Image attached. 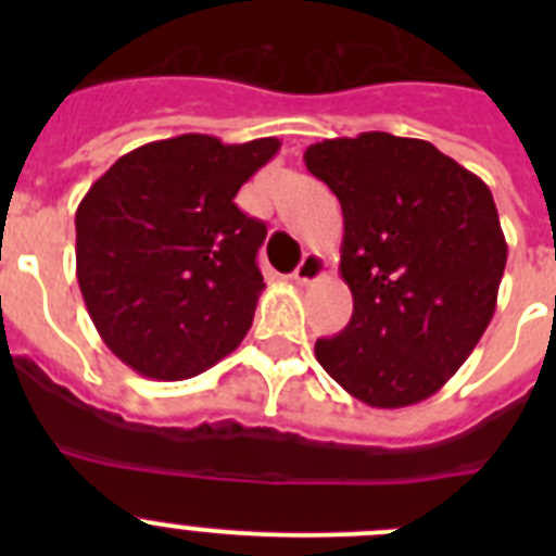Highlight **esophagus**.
<instances>
[{
  "instance_id": "obj_1",
  "label": "esophagus",
  "mask_w": 556,
  "mask_h": 556,
  "mask_svg": "<svg viewBox=\"0 0 556 556\" xmlns=\"http://www.w3.org/2000/svg\"><path fill=\"white\" fill-rule=\"evenodd\" d=\"M326 275V258H323L320 253H306L303 255V262L298 264V269L292 273V281L298 283V287H308V283H314L317 278H323Z\"/></svg>"
}]
</instances>
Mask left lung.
Listing matches in <instances>:
<instances>
[{"label":"left lung","mask_w":556,"mask_h":556,"mask_svg":"<svg viewBox=\"0 0 556 556\" xmlns=\"http://www.w3.org/2000/svg\"><path fill=\"white\" fill-rule=\"evenodd\" d=\"M345 217L353 314L314 356L345 392L401 409L443 390L490 326L507 267L493 194L424 139L358 132L303 152Z\"/></svg>","instance_id":"obj_1"}]
</instances>
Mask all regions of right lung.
Instances as JSON below:
<instances>
[{"mask_svg":"<svg viewBox=\"0 0 556 556\" xmlns=\"http://www.w3.org/2000/svg\"><path fill=\"white\" fill-rule=\"evenodd\" d=\"M278 139L184 132L122 155L77 205V283L102 342L136 372L180 381L244 339L267 225L233 203Z\"/></svg>","mask_w":556,"mask_h":556,"instance_id":"obj_1","label":"right lung"}]
</instances>
